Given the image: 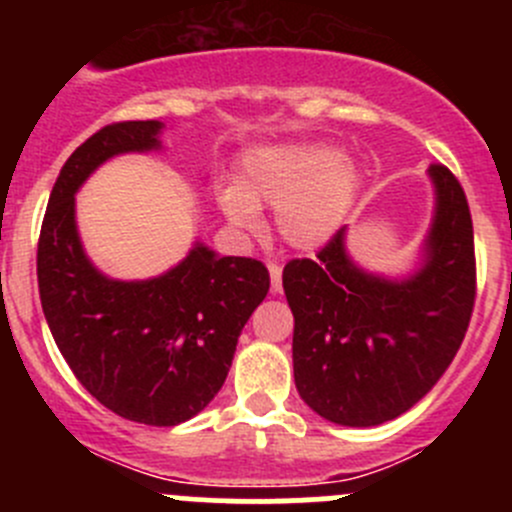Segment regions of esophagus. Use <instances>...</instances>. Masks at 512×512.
I'll use <instances>...</instances> for the list:
<instances>
[{"instance_id":"34e87169","label":"esophagus","mask_w":512,"mask_h":512,"mask_svg":"<svg viewBox=\"0 0 512 512\" xmlns=\"http://www.w3.org/2000/svg\"><path fill=\"white\" fill-rule=\"evenodd\" d=\"M270 282H272V289H275V292H280L282 289V267L275 265V262L270 265Z\"/></svg>"}]
</instances>
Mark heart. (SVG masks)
Returning <instances> with one entry per match:
<instances>
[{
  "instance_id": "1",
  "label": "heart",
  "mask_w": 512,
  "mask_h": 512,
  "mask_svg": "<svg viewBox=\"0 0 512 512\" xmlns=\"http://www.w3.org/2000/svg\"><path fill=\"white\" fill-rule=\"evenodd\" d=\"M359 190V173L337 146L282 143L252 151L240 183L220 190L227 223L257 232L260 208H277V232L294 250H319L347 220Z\"/></svg>"
}]
</instances>
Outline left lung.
Wrapping results in <instances>:
<instances>
[{
  "label": "left lung",
  "instance_id": "1",
  "mask_svg": "<svg viewBox=\"0 0 512 512\" xmlns=\"http://www.w3.org/2000/svg\"><path fill=\"white\" fill-rule=\"evenodd\" d=\"M436 208L423 260L401 280L361 270L347 227L317 260L282 272L294 314V384L304 404L339 426H379L406 414L456 356L476 302L466 193L441 163L428 168Z\"/></svg>",
  "mask_w": 512,
  "mask_h": 512
}]
</instances>
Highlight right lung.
Wrapping results in <instances>:
<instances>
[{
  "label": "right lung",
  "mask_w": 512,
  "mask_h": 512,
  "mask_svg": "<svg viewBox=\"0 0 512 512\" xmlns=\"http://www.w3.org/2000/svg\"><path fill=\"white\" fill-rule=\"evenodd\" d=\"M160 131V121L111 123L71 153L46 205L36 277L46 324L81 386L128 421L178 426L223 389L270 272L252 257H218L203 242L151 280L96 270L81 245L74 195L108 158L158 151Z\"/></svg>",
  "instance_id": "1"
}]
</instances>
